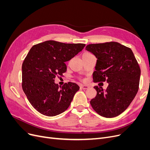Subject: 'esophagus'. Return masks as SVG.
<instances>
[{
	"label": "esophagus",
	"mask_w": 150,
	"mask_h": 150,
	"mask_svg": "<svg viewBox=\"0 0 150 150\" xmlns=\"http://www.w3.org/2000/svg\"><path fill=\"white\" fill-rule=\"evenodd\" d=\"M89 88V86L88 85H81V88L83 89H87Z\"/></svg>",
	"instance_id": "esophagus-1"
}]
</instances>
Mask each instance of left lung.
<instances>
[{"label": "left lung", "instance_id": "8db88e82", "mask_svg": "<svg viewBox=\"0 0 150 150\" xmlns=\"http://www.w3.org/2000/svg\"><path fill=\"white\" fill-rule=\"evenodd\" d=\"M86 49L98 58L94 82L109 83L105 91L94 86L97 94L91 100V105L101 116L120 115L129 106L139 89L141 69L133 51L112 41L88 44Z\"/></svg>", "mask_w": 150, "mask_h": 150}]
</instances>
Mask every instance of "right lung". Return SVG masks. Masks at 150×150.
<instances>
[{
	"label": "right lung",
	"mask_w": 150,
	"mask_h": 150,
	"mask_svg": "<svg viewBox=\"0 0 150 150\" xmlns=\"http://www.w3.org/2000/svg\"><path fill=\"white\" fill-rule=\"evenodd\" d=\"M85 46L50 40L31 47L22 63V87L31 105L38 112L54 116L69 108L79 86L69 82L59 87L54 79L66 72L65 62Z\"/></svg>",
	"instance_id": "obj_1"
}]
</instances>
